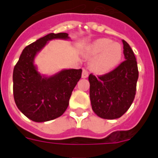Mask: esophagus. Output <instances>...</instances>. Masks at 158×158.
I'll return each instance as SVG.
<instances>
[{
	"label": "esophagus",
	"instance_id": "34e87169",
	"mask_svg": "<svg viewBox=\"0 0 158 158\" xmlns=\"http://www.w3.org/2000/svg\"><path fill=\"white\" fill-rule=\"evenodd\" d=\"M88 77H89V73H88L85 69H83V71H82L81 77L82 78H87Z\"/></svg>",
	"mask_w": 158,
	"mask_h": 158
}]
</instances>
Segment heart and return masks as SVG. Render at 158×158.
<instances>
[{"label":"heart","mask_w":158,"mask_h":158,"mask_svg":"<svg viewBox=\"0 0 158 158\" xmlns=\"http://www.w3.org/2000/svg\"><path fill=\"white\" fill-rule=\"evenodd\" d=\"M84 56L92 59L89 67L94 73L104 75L113 71L120 64L123 48L118 43L110 39L100 38L86 46Z\"/></svg>","instance_id":"heart-1"}]
</instances>
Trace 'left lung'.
<instances>
[{
    "instance_id": "8db88e82",
    "label": "left lung",
    "mask_w": 158,
    "mask_h": 158,
    "mask_svg": "<svg viewBox=\"0 0 158 158\" xmlns=\"http://www.w3.org/2000/svg\"><path fill=\"white\" fill-rule=\"evenodd\" d=\"M125 61L113 71L96 77L90 74L89 96L92 109L105 119H115L126 112L135 99L139 70L135 54L123 40Z\"/></svg>"
}]
</instances>
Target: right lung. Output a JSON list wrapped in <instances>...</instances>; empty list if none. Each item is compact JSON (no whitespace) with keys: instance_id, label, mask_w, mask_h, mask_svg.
I'll list each match as a JSON object with an SVG mask.
<instances>
[{"instance_id":"add662e5","label":"right lung","mask_w":158,"mask_h":158,"mask_svg":"<svg viewBox=\"0 0 158 158\" xmlns=\"http://www.w3.org/2000/svg\"><path fill=\"white\" fill-rule=\"evenodd\" d=\"M54 40H70L67 33H50L25 47L13 69V96L18 109L36 123L58 118L69 105L82 69H62L53 75L41 74L35 64L38 54Z\"/></svg>"}]
</instances>
